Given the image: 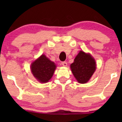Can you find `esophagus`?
Listing matches in <instances>:
<instances>
[{
	"label": "esophagus",
	"mask_w": 122,
	"mask_h": 122,
	"mask_svg": "<svg viewBox=\"0 0 122 122\" xmlns=\"http://www.w3.org/2000/svg\"><path fill=\"white\" fill-rule=\"evenodd\" d=\"M61 64H62V66H67V63H66V61H63V62L61 63Z\"/></svg>",
	"instance_id": "obj_1"
}]
</instances>
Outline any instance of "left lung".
<instances>
[{
    "label": "left lung",
    "mask_w": 122,
    "mask_h": 122,
    "mask_svg": "<svg viewBox=\"0 0 122 122\" xmlns=\"http://www.w3.org/2000/svg\"><path fill=\"white\" fill-rule=\"evenodd\" d=\"M71 68L78 82L84 84L89 81L96 71V63L89 53L81 51L71 64Z\"/></svg>",
    "instance_id": "left-lung-1"
}]
</instances>
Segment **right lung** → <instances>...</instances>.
<instances>
[{
  "label": "right lung",
  "instance_id": "1",
  "mask_svg": "<svg viewBox=\"0 0 122 122\" xmlns=\"http://www.w3.org/2000/svg\"><path fill=\"white\" fill-rule=\"evenodd\" d=\"M56 68V64L44 54H42L33 61L30 66L33 76L38 81L43 83L49 81L53 76Z\"/></svg>",
  "mask_w": 122,
  "mask_h": 122
}]
</instances>
